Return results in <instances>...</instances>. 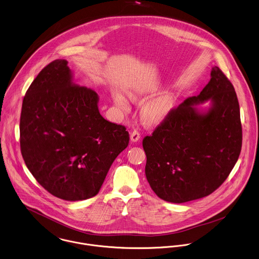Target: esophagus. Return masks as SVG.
Instances as JSON below:
<instances>
[{
	"label": "esophagus",
	"mask_w": 259,
	"mask_h": 259,
	"mask_svg": "<svg viewBox=\"0 0 259 259\" xmlns=\"http://www.w3.org/2000/svg\"><path fill=\"white\" fill-rule=\"evenodd\" d=\"M130 140L131 142H137L140 140V133L138 131H133L130 134Z\"/></svg>",
	"instance_id": "esophagus-1"
}]
</instances>
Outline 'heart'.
Masks as SVG:
<instances>
[{"mask_svg":"<svg viewBox=\"0 0 259 259\" xmlns=\"http://www.w3.org/2000/svg\"><path fill=\"white\" fill-rule=\"evenodd\" d=\"M145 93L142 89H131L128 91V96L131 99H138ZM112 99L115 106L123 111L130 110V102L117 89L112 91ZM175 105V96L173 93L166 91L162 92L151 99L147 100L141 107V117L149 125H157L163 122L171 113Z\"/></svg>","mask_w":259,"mask_h":259,"instance_id":"b5f03b06","label":"heart"}]
</instances>
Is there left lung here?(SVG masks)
Returning a JSON list of instances; mask_svg holds the SVG:
<instances>
[{"instance_id": "left-lung-1", "label": "left lung", "mask_w": 259, "mask_h": 259, "mask_svg": "<svg viewBox=\"0 0 259 259\" xmlns=\"http://www.w3.org/2000/svg\"><path fill=\"white\" fill-rule=\"evenodd\" d=\"M199 95L172 110L143 139L145 174L156 195L168 202L203 198L228 177L241 151L242 129L236 93L214 66ZM208 101V106L202 104Z\"/></svg>"}]
</instances>
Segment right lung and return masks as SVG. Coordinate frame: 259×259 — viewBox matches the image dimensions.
Here are the masks:
<instances>
[{
	"instance_id": "obj_1",
	"label": "right lung",
	"mask_w": 259,
	"mask_h": 259,
	"mask_svg": "<svg viewBox=\"0 0 259 259\" xmlns=\"http://www.w3.org/2000/svg\"><path fill=\"white\" fill-rule=\"evenodd\" d=\"M98 103L95 91L74 82L64 59L46 66L24 97L22 156L39 184L58 198L79 201L98 194L129 144L126 128L104 119Z\"/></svg>"
}]
</instances>
